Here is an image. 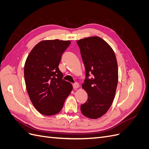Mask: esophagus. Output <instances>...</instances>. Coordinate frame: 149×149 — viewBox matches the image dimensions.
<instances>
[{"label": "esophagus", "instance_id": "esophagus-1", "mask_svg": "<svg viewBox=\"0 0 149 149\" xmlns=\"http://www.w3.org/2000/svg\"><path fill=\"white\" fill-rule=\"evenodd\" d=\"M73 87L74 89H77L78 88H79V84L78 83H75L73 84Z\"/></svg>", "mask_w": 149, "mask_h": 149}]
</instances>
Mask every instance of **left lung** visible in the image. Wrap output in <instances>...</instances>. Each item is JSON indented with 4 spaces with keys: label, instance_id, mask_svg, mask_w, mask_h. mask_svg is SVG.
Returning <instances> with one entry per match:
<instances>
[{
    "label": "left lung",
    "instance_id": "1",
    "mask_svg": "<svg viewBox=\"0 0 149 149\" xmlns=\"http://www.w3.org/2000/svg\"><path fill=\"white\" fill-rule=\"evenodd\" d=\"M77 43L86 70L82 87L88 96L87 101L81 105V111L88 118L97 119L109 110L115 96L118 82L116 57L100 37L85 38Z\"/></svg>",
    "mask_w": 149,
    "mask_h": 149
}]
</instances>
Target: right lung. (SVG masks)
Masks as SVG:
<instances>
[{
	"mask_svg": "<svg viewBox=\"0 0 149 149\" xmlns=\"http://www.w3.org/2000/svg\"><path fill=\"white\" fill-rule=\"evenodd\" d=\"M70 41L44 40L31 49L24 66L26 88L33 105L43 115L59 112L73 89L59 70L63 53Z\"/></svg>",
	"mask_w": 149,
	"mask_h": 149,
	"instance_id": "1",
	"label": "right lung"
}]
</instances>
